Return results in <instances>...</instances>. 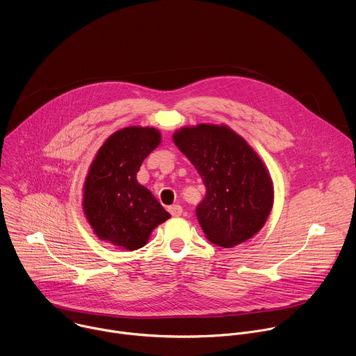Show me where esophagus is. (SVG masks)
Here are the masks:
<instances>
[{"label": "esophagus", "mask_w": 356, "mask_h": 356, "mask_svg": "<svg viewBox=\"0 0 356 356\" xmlns=\"http://www.w3.org/2000/svg\"><path fill=\"white\" fill-rule=\"evenodd\" d=\"M168 211L170 212L172 216H180V215L183 213V208H181L180 205H170V207L168 208Z\"/></svg>", "instance_id": "34e87169"}]
</instances>
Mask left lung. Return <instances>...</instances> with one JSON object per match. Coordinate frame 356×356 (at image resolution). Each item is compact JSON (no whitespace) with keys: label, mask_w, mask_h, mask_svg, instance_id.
<instances>
[{"label":"left lung","mask_w":356,"mask_h":356,"mask_svg":"<svg viewBox=\"0 0 356 356\" xmlns=\"http://www.w3.org/2000/svg\"><path fill=\"white\" fill-rule=\"evenodd\" d=\"M173 143L207 187L195 209L207 238L232 248L257 234L273 207V183L248 143L225 124L204 123L177 130Z\"/></svg>","instance_id":"left-lung-1"}]
</instances>
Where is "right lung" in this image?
Instances as JSON below:
<instances>
[{"instance_id":"1","label":"right lung","mask_w":356,"mask_h":356,"mask_svg":"<svg viewBox=\"0 0 356 356\" xmlns=\"http://www.w3.org/2000/svg\"><path fill=\"white\" fill-rule=\"evenodd\" d=\"M154 127L115 131L98 149L83 187V211L97 237L133 251L170 218L152 193L137 181L143 161L159 145Z\"/></svg>"}]
</instances>
